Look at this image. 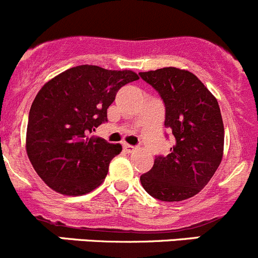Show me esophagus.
<instances>
[{"label":"esophagus","mask_w":258,"mask_h":258,"mask_svg":"<svg viewBox=\"0 0 258 258\" xmlns=\"http://www.w3.org/2000/svg\"><path fill=\"white\" fill-rule=\"evenodd\" d=\"M123 148H124V152H126V153H133L135 149H137V148L133 147V145H129V144H124Z\"/></svg>","instance_id":"esophagus-1"}]
</instances>
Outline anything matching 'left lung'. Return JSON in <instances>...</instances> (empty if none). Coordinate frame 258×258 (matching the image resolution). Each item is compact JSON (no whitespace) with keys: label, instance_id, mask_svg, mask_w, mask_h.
Masks as SVG:
<instances>
[{"label":"left lung","instance_id":"8db88e82","mask_svg":"<svg viewBox=\"0 0 258 258\" xmlns=\"http://www.w3.org/2000/svg\"><path fill=\"white\" fill-rule=\"evenodd\" d=\"M139 75L162 96L164 125L175 138L169 154L158 157L140 182L157 200H188L207 185L222 162L224 126L218 101L188 70L169 66Z\"/></svg>","mask_w":258,"mask_h":258}]
</instances>
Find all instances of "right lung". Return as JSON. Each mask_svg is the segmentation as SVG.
Wrapping results in <instances>:
<instances>
[{
  "instance_id": "1",
  "label": "right lung",
  "mask_w": 258,
  "mask_h": 258,
  "mask_svg": "<svg viewBox=\"0 0 258 258\" xmlns=\"http://www.w3.org/2000/svg\"><path fill=\"white\" fill-rule=\"evenodd\" d=\"M138 79L132 70L80 65L40 89L30 109L26 152L47 187L74 197L104 182L109 163L121 152V145L91 133L108 120L106 110L119 89Z\"/></svg>"
}]
</instances>
